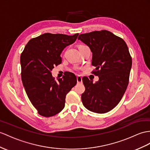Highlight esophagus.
<instances>
[{
  "label": "esophagus",
  "mask_w": 150,
  "mask_h": 150,
  "mask_svg": "<svg viewBox=\"0 0 150 150\" xmlns=\"http://www.w3.org/2000/svg\"><path fill=\"white\" fill-rule=\"evenodd\" d=\"M77 82H78V83H82V78L80 76H77Z\"/></svg>",
  "instance_id": "obj_1"
}]
</instances>
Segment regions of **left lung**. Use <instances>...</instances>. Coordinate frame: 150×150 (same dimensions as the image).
Returning a JSON list of instances; mask_svg holds the SVG:
<instances>
[{"instance_id": "1", "label": "left lung", "mask_w": 150, "mask_h": 150, "mask_svg": "<svg viewBox=\"0 0 150 150\" xmlns=\"http://www.w3.org/2000/svg\"><path fill=\"white\" fill-rule=\"evenodd\" d=\"M92 52V72L98 76L95 83L87 77L82 80L85 87L81 95L84 106L89 111L105 113L121 100L129 84L132 58L123 39L108 30L80 34L78 38Z\"/></svg>"}]
</instances>
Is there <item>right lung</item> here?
Masks as SVG:
<instances>
[{"label":"right lung","mask_w":150,"mask_h":150,"mask_svg":"<svg viewBox=\"0 0 150 150\" xmlns=\"http://www.w3.org/2000/svg\"><path fill=\"white\" fill-rule=\"evenodd\" d=\"M78 35L45 33L30 39L21 54L23 85L40 115L50 117L60 112L66 95L77 83L76 76L69 72L55 81L52 71L62 63V52L74 43Z\"/></svg>","instance_id":"add662e5"}]
</instances>
